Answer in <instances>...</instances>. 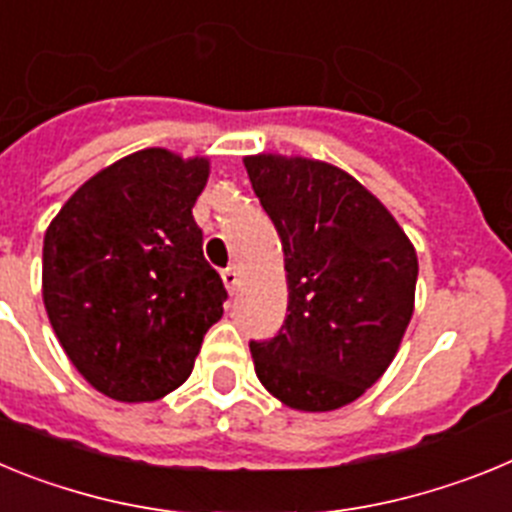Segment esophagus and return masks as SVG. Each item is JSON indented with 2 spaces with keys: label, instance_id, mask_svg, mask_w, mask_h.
<instances>
[{
  "label": "esophagus",
  "instance_id": "1",
  "mask_svg": "<svg viewBox=\"0 0 512 512\" xmlns=\"http://www.w3.org/2000/svg\"><path fill=\"white\" fill-rule=\"evenodd\" d=\"M223 282H225V287H228L230 295H233L235 289H238V284H241V274H238V266H228V269H223Z\"/></svg>",
  "mask_w": 512,
  "mask_h": 512
}]
</instances>
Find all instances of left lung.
<instances>
[{
    "mask_svg": "<svg viewBox=\"0 0 512 512\" xmlns=\"http://www.w3.org/2000/svg\"><path fill=\"white\" fill-rule=\"evenodd\" d=\"M243 164L282 238L289 287L282 330L251 341L256 377L287 408H343L387 372L413 318V243L338 166L277 153Z\"/></svg>",
    "mask_w": 512,
    "mask_h": 512,
    "instance_id": "obj_1",
    "label": "left lung"
}]
</instances>
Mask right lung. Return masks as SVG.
<instances>
[{
    "instance_id": "add662e5",
    "label": "right lung",
    "mask_w": 512,
    "mask_h": 512,
    "mask_svg": "<svg viewBox=\"0 0 512 512\" xmlns=\"http://www.w3.org/2000/svg\"><path fill=\"white\" fill-rule=\"evenodd\" d=\"M210 161L130 153L81 184L45 230L43 302L94 390L153 402L187 382L228 292L192 207Z\"/></svg>"
}]
</instances>
